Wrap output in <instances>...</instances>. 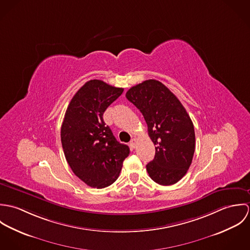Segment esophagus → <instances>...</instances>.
Instances as JSON below:
<instances>
[{"instance_id": "1", "label": "esophagus", "mask_w": 250, "mask_h": 250, "mask_svg": "<svg viewBox=\"0 0 250 250\" xmlns=\"http://www.w3.org/2000/svg\"><path fill=\"white\" fill-rule=\"evenodd\" d=\"M136 145H137V140H136V139H133V140L130 142V146H131L132 148H135Z\"/></svg>"}]
</instances>
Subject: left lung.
<instances>
[{
	"label": "left lung",
	"instance_id": "obj_1",
	"mask_svg": "<svg viewBox=\"0 0 250 250\" xmlns=\"http://www.w3.org/2000/svg\"><path fill=\"white\" fill-rule=\"evenodd\" d=\"M126 98L143 113L156 145L146 166L151 179L163 186L177 183L191 165L195 149L192 121L178 98L161 82L147 80L131 87Z\"/></svg>",
	"mask_w": 250,
	"mask_h": 250
}]
</instances>
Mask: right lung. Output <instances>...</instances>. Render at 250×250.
Wrapping results in <instances>:
<instances>
[{
  "label": "right lung",
  "instance_id": "right-lung-1",
  "mask_svg": "<svg viewBox=\"0 0 250 250\" xmlns=\"http://www.w3.org/2000/svg\"><path fill=\"white\" fill-rule=\"evenodd\" d=\"M123 88L100 80L86 82L73 96L62 125L65 159L74 174L91 188H103L118 178L129 156L126 144L118 143L103 113Z\"/></svg>",
  "mask_w": 250,
  "mask_h": 250
}]
</instances>
